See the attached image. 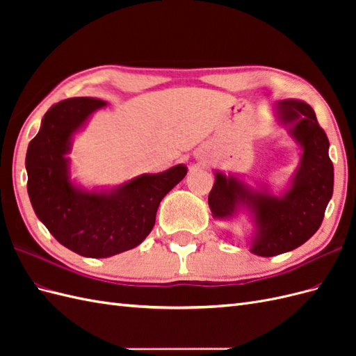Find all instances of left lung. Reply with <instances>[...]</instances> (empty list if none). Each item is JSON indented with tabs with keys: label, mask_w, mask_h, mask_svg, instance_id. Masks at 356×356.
Instances as JSON below:
<instances>
[{
	"label": "left lung",
	"mask_w": 356,
	"mask_h": 356,
	"mask_svg": "<svg viewBox=\"0 0 356 356\" xmlns=\"http://www.w3.org/2000/svg\"><path fill=\"white\" fill-rule=\"evenodd\" d=\"M279 124L301 148L300 163L288 187L272 193L266 184L248 186L236 175L215 170L208 203L215 220H232L248 211L254 221L250 251L273 257L293 251L316 233L332 196L334 168L328 156V138L312 106L298 99L275 104Z\"/></svg>",
	"instance_id": "1"
}]
</instances>
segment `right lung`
Listing matches in <instances>:
<instances>
[{
  "mask_svg": "<svg viewBox=\"0 0 356 356\" xmlns=\"http://www.w3.org/2000/svg\"><path fill=\"white\" fill-rule=\"evenodd\" d=\"M106 104L71 98L44 114L28 145V195L38 220L55 239L79 255L106 258L141 243L156 222L157 208L187 175L186 165L143 174L113 188L88 190L71 179L74 135Z\"/></svg>",
  "mask_w": 356,
  "mask_h": 356,
  "instance_id": "right-lung-1",
  "label": "right lung"
}]
</instances>
